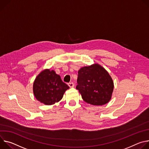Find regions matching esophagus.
I'll list each match as a JSON object with an SVG mask.
<instances>
[{
	"mask_svg": "<svg viewBox=\"0 0 149 149\" xmlns=\"http://www.w3.org/2000/svg\"><path fill=\"white\" fill-rule=\"evenodd\" d=\"M68 85H69V86L70 87V88H73V87H74V84L73 83V82H70V83H69L68 84Z\"/></svg>",
	"mask_w": 149,
	"mask_h": 149,
	"instance_id": "1",
	"label": "esophagus"
}]
</instances>
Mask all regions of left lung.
I'll use <instances>...</instances> for the list:
<instances>
[{
  "label": "left lung",
  "mask_w": 149,
  "mask_h": 149,
  "mask_svg": "<svg viewBox=\"0 0 149 149\" xmlns=\"http://www.w3.org/2000/svg\"><path fill=\"white\" fill-rule=\"evenodd\" d=\"M77 85L84 101L92 105H103L109 102L113 81L108 72L97 63L82 67L78 71Z\"/></svg>",
  "instance_id": "1"
}]
</instances>
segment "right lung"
<instances>
[{"instance_id":"right-lung-1","label":"right lung","mask_w":149,"mask_h":149,"mask_svg":"<svg viewBox=\"0 0 149 149\" xmlns=\"http://www.w3.org/2000/svg\"><path fill=\"white\" fill-rule=\"evenodd\" d=\"M69 86L62 81L54 70L44 69L36 77L33 84V93L37 100L46 105H53L63 98Z\"/></svg>"}]
</instances>
